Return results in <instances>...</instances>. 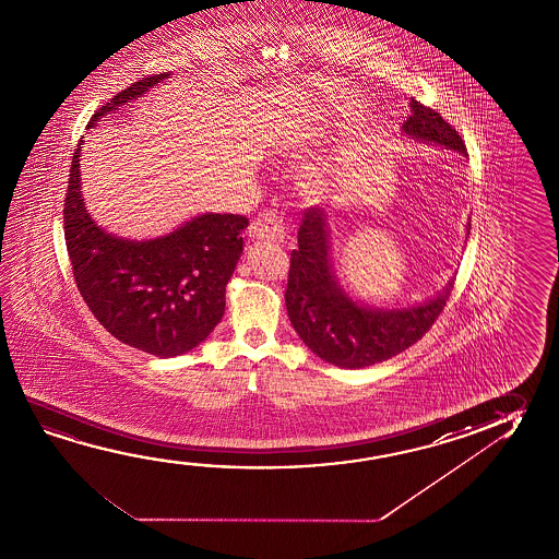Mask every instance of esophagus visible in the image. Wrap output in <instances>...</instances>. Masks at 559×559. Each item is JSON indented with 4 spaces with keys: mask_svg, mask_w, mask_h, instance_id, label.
Segmentation results:
<instances>
[{
    "mask_svg": "<svg viewBox=\"0 0 559 559\" xmlns=\"http://www.w3.org/2000/svg\"><path fill=\"white\" fill-rule=\"evenodd\" d=\"M249 238L281 241L284 238L283 216L275 211L261 212L249 226Z\"/></svg>",
    "mask_w": 559,
    "mask_h": 559,
    "instance_id": "1",
    "label": "esophagus"
}]
</instances>
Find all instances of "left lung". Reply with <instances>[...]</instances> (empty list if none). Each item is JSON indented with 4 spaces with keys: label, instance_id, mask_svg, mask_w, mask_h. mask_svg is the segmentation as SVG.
<instances>
[{
    "label": "left lung",
    "instance_id": "left-lung-1",
    "mask_svg": "<svg viewBox=\"0 0 559 559\" xmlns=\"http://www.w3.org/2000/svg\"><path fill=\"white\" fill-rule=\"evenodd\" d=\"M405 134L456 150L466 144L440 112L412 99ZM325 214L318 206L304 212L298 249L290 253L288 286L284 293L288 318L304 343L325 362L341 368H365L384 362L415 345L439 320L454 283L417 308L372 310L357 306L331 273Z\"/></svg>",
    "mask_w": 559,
    "mask_h": 559
}]
</instances>
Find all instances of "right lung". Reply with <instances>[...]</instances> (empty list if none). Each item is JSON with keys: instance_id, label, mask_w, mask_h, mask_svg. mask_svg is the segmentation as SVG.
I'll return each instance as SVG.
<instances>
[{"instance_id": "right-lung-1", "label": "right lung", "mask_w": 559, "mask_h": 559, "mask_svg": "<svg viewBox=\"0 0 559 559\" xmlns=\"http://www.w3.org/2000/svg\"><path fill=\"white\" fill-rule=\"evenodd\" d=\"M167 75L140 78L95 110L87 127ZM80 146L82 140L64 199L66 249L75 286L93 316L120 343L162 358L183 355L221 323L226 284L243 251L241 234L249 221L239 214H202L165 238H115L83 206Z\"/></svg>"}]
</instances>
